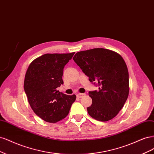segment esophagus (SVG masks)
<instances>
[{"instance_id": "obj_1", "label": "esophagus", "mask_w": 154, "mask_h": 154, "mask_svg": "<svg viewBox=\"0 0 154 154\" xmlns=\"http://www.w3.org/2000/svg\"><path fill=\"white\" fill-rule=\"evenodd\" d=\"M85 95H86L85 93H78L77 95V96L79 98H82V97L85 96Z\"/></svg>"}]
</instances>
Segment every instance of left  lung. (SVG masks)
Masks as SVG:
<instances>
[{"mask_svg": "<svg viewBox=\"0 0 154 154\" xmlns=\"http://www.w3.org/2000/svg\"><path fill=\"white\" fill-rule=\"evenodd\" d=\"M73 59L89 81L99 86L98 91L89 92L92 98L91 106L87 107L89 115L100 122L115 118L129 93L128 72L123 57L109 49L97 48L79 52Z\"/></svg>", "mask_w": 154, "mask_h": 154, "instance_id": "1", "label": "left lung"}]
</instances>
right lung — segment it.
Returning a JSON list of instances; mask_svg holds the SVG:
<instances>
[{
  "label": "right lung",
  "instance_id": "1",
  "mask_svg": "<svg viewBox=\"0 0 154 154\" xmlns=\"http://www.w3.org/2000/svg\"><path fill=\"white\" fill-rule=\"evenodd\" d=\"M75 52L46 54L29 64L24 79V90L36 115L49 123L66 118L75 95H67L56 88L63 84V68Z\"/></svg>",
  "mask_w": 154,
  "mask_h": 154
}]
</instances>
